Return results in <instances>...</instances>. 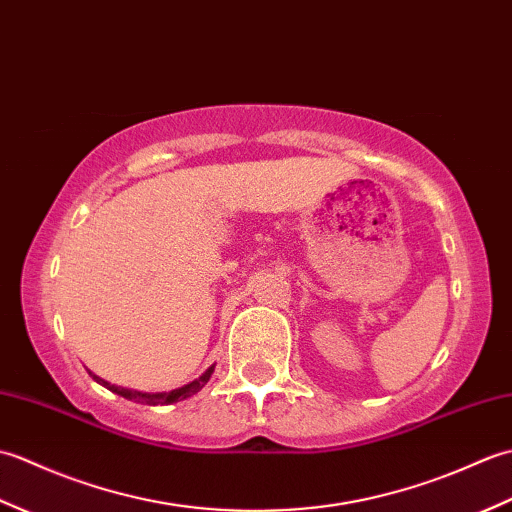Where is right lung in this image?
I'll return each instance as SVG.
<instances>
[{"instance_id": "add662e5", "label": "right lung", "mask_w": 512, "mask_h": 512, "mask_svg": "<svg viewBox=\"0 0 512 512\" xmlns=\"http://www.w3.org/2000/svg\"><path fill=\"white\" fill-rule=\"evenodd\" d=\"M213 369H215V365H211L209 369H206V372H204L200 378H195L193 383L184 385V387H178V389H171V391H160V394H143V391H134V389H127V387H118V385L107 383V380L99 378V376L92 374V372H90V376L96 380V383H101L103 387L114 391V394H118V396H123V398H127V400H134V402H140V405L156 407V405H171V402H178V400L191 398L193 394H198V391H200L206 383H209Z\"/></svg>"}]
</instances>
